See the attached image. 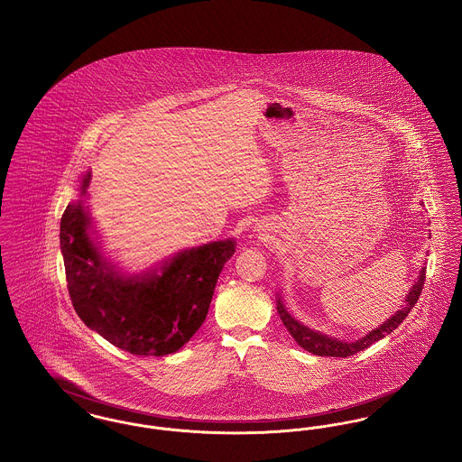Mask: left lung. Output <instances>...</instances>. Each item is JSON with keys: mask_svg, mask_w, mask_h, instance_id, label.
Wrapping results in <instances>:
<instances>
[{"mask_svg": "<svg viewBox=\"0 0 462 462\" xmlns=\"http://www.w3.org/2000/svg\"><path fill=\"white\" fill-rule=\"evenodd\" d=\"M424 279H426V270L422 268L420 270V275H419L418 282L416 286L411 289V292L407 294V303L403 305L402 310H398L395 315L386 320L381 328L374 329L373 332H369L367 336H364L362 339L355 341V343H345V341H337V339H332L329 336H324L320 332H315V330L308 329L303 324H300L296 319H292L286 311V308L282 305V301L279 300L277 301V311L282 319V324L286 326V329L289 330V334L294 337V341L305 348L307 352L313 353V355H319V356H339V358H346L350 355L355 353L362 352L365 348H369L373 343L383 339L384 336H388L390 332L393 330L405 320V317L409 315V311L414 308V305L418 303L419 296L422 292V286H424Z\"/></svg>", "mask_w": 462, "mask_h": 462, "instance_id": "left-lung-1", "label": "left lung"}]
</instances>
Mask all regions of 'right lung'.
<instances>
[{
	"label": "right lung",
	"mask_w": 462,
	"mask_h": 462,
	"mask_svg": "<svg viewBox=\"0 0 462 462\" xmlns=\"http://www.w3.org/2000/svg\"><path fill=\"white\" fill-rule=\"evenodd\" d=\"M89 173L81 181L87 194ZM83 200H72L60 220L67 289L79 319L114 346L142 356L180 350L202 326L221 268L236 245L211 242L178 253L161 275L123 279L88 237Z\"/></svg>",
	"instance_id": "right-lung-1"
}]
</instances>
